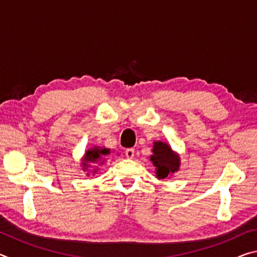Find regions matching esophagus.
<instances>
[{"mask_svg":"<svg viewBox=\"0 0 257 257\" xmlns=\"http://www.w3.org/2000/svg\"><path fill=\"white\" fill-rule=\"evenodd\" d=\"M125 156H127L128 159H133L134 156H135V150L134 149H128V150H125Z\"/></svg>","mask_w":257,"mask_h":257,"instance_id":"esophagus-1","label":"esophagus"}]
</instances>
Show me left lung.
Masks as SVG:
<instances>
[{
    "instance_id": "obj_1",
    "label": "left lung",
    "mask_w": 257,
    "mask_h": 257,
    "mask_svg": "<svg viewBox=\"0 0 257 257\" xmlns=\"http://www.w3.org/2000/svg\"><path fill=\"white\" fill-rule=\"evenodd\" d=\"M153 155H151V161L153 162L159 179H167L173 173L179 170L180 158L179 155L171 150L167 143L154 142Z\"/></svg>"
}]
</instances>
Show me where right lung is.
<instances>
[{
	"label": "right lung",
	"instance_id": "add662e5",
	"mask_svg": "<svg viewBox=\"0 0 257 257\" xmlns=\"http://www.w3.org/2000/svg\"><path fill=\"white\" fill-rule=\"evenodd\" d=\"M110 154V150L105 149V147H99V146H94L92 149H89L88 151H86V153L82 158V170L87 171L90 167V163H98L102 164L103 163V159L104 156ZM96 170H94V172ZM88 175V173H87Z\"/></svg>",
	"mask_w": 257,
	"mask_h": 257
}]
</instances>
